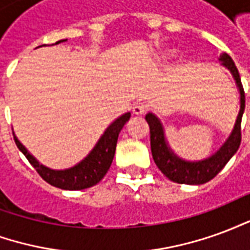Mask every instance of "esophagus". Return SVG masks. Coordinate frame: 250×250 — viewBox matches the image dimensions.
I'll use <instances>...</instances> for the list:
<instances>
[{
	"mask_svg": "<svg viewBox=\"0 0 250 250\" xmlns=\"http://www.w3.org/2000/svg\"><path fill=\"white\" fill-rule=\"evenodd\" d=\"M147 111H148V107H147L145 103H136L134 105V108H132V112L138 116H141V115H146Z\"/></svg>",
	"mask_w": 250,
	"mask_h": 250,
	"instance_id": "34e87169",
	"label": "esophagus"
}]
</instances>
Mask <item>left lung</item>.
Here are the masks:
<instances>
[{
  "label": "left lung",
  "instance_id": "obj_1",
  "mask_svg": "<svg viewBox=\"0 0 250 250\" xmlns=\"http://www.w3.org/2000/svg\"><path fill=\"white\" fill-rule=\"evenodd\" d=\"M220 60L224 65L230 69L233 76L236 79L237 85L240 88V93H241V109H240V114H238L231 135L213 157H210L209 159L202 161V162L195 163L185 162L182 159L177 158L168 150L167 145L165 142L161 122L152 114L146 115V122L150 127V143H151L154 162L170 181L177 182V184L201 185L209 182L210 179L214 178L215 175L225 167V165L236 154L240 147V143H241V119L244 109H245V92H244V87H242L241 77H240L236 64L229 55L224 53Z\"/></svg>",
  "mask_w": 250,
  "mask_h": 250
}]
</instances>
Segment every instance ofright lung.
<instances>
[{"label":"right lung","instance_id":"add662e5","mask_svg":"<svg viewBox=\"0 0 250 250\" xmlns=\"http://www.w3.org/2000/svg\"><path fill=\"white\" fill-rule=\"evenodd\" d=\"M64 40L57 41L56 44ZM130 116L131 114H125L123 116H120L119 119L115 120L105 130L103 136L98 142V145L89 152V155L75 167L68 168L64 171H55L51 168L44 167L42 165H39L35 158L26 151V148L17 141V138L16 136L13 138L20 151L24 154L30 165L36 168V171L45 182L59 188H64V190H82V188H91L93 185L99 184L107 174L114 159L119 132L123 128V125L128 122Z\"/></svg>","mask_w":250,"mask_h":250}]
</instances>
